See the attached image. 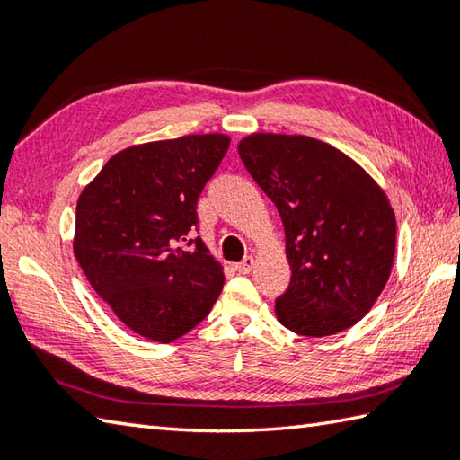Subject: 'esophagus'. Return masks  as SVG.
Listing matches in <instances>:
<instances>
[{"label":"esophagus","mask_w":460,"mask_h":460,"mask_svg":"<svg viewBox=\"0 0 460 460\" xmlns=\"http://www.w3.org/2000/svg\"><path fill=\"white\" fill-rule=\"evenodd\" d=\"M254 264H256L254 256H246L244 260H242V262H238V264H236V270H238L240 274H248V272L252 270V268H254Z\"/></svg>","instance_id":"esophagus-1"}]
</instances>
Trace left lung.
<instances>
[{"label":"left lung","instance_id":"left-lung-1","mask_svg":"<svg viewBox=\"0 0 460 460\" xmlns=\"http://www.w3.org/2000/svg\"><path fill=\"white\" fill-rule=\"evenodd\" d=\"M238 154L284 224L292 276L276 318L312 338L357 324L393 270L396 220L385 190L344 152L308 136L250 134Z\"/></svg>","mask_w":460,"mask_h":460}]
</instances>
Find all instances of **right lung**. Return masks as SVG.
<instances>
[{
  "mask_svg": "<svg viewBox=\"0 0 460 460\" xmlns=\"http://www.w3.org/2000/svg\"><path fill=\"white\" fill-rule=\"evenodd\" d=\"M228 146L226 134L129 146L77 198L74 256L114 314L148 341L168 344L192 331L222 290V264L188 236Z\"/></svg>",
  "mask_w": 460,
  "mask_h": 460,
  "instance_id": "1",
  "label": "right lung"
}]
</instances>
